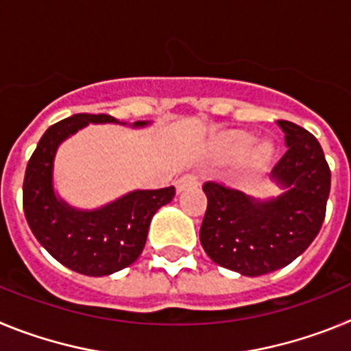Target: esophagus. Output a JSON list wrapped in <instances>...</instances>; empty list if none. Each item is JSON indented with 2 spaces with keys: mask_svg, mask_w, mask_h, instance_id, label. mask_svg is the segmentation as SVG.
I'll use <instances>...</instances> for the list:
<instances>
[{
  "mask_svg": "<svg viewBox=\"0 0 351 351\" xmlns=\"http://www.w3.org/2000/svg\"><path fill=\"white\" fill-rule=\"evenodd\" d=\"M197 182H198V178L195 176V173H184V176H181V178L176 181V188H178V191H182L186 190L188 186L197 184Z\"/></svg>",
  "mask_w": 351,
  "mask_h": 351,
  "instance_id": "34e87169",
  "label": "esophagus"
}]
</instances>
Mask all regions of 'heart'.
<instances>
[{
	"label": "heart",
	"instance_id": "obj_1",
	"mask_svg": "<svg viewBox=\"0 0 351 351\" xmlns=\"http://www.w3.org/2000/svg\"><path fill=\"white\" fill-rule=\"evenodd\" d=\"M226 153L234 154V156H244L253 145V137L247 135V133H232L223 141ZM271 153V145L269 144H260L255 151L256 160H265Z\"/></svg>",
	"mask_w": 351,
	"mask_h": 351
}]
</instances>
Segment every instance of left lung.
<instances>
[{
  "label": "left lung",
  "instance_id": "left-lung-1",
  "mask_svg": "<svg viewBox=\"0 0 351 351\" xmlns=\"http://www.w3.org/2000/svg\"><path fill=\"white\" fill-rule=\"evenodd\" d=\"M287 153L271 178L287 191L255 200L216 181L202 186L207 210L200 243L209 258L244 276L287 267L315 241L325 219L330 169L320 142L290 121H278Z\"/></svg>",
  "mask_w": 351,
  "mask_h": 351
}]
</instances>
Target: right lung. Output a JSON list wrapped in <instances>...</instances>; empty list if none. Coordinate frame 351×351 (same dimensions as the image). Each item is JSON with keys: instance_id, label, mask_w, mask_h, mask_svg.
I'll use <instances>...</instances> for the list:
<instances>
[{"instance_id": "add662e5", "label": "right lung", "mask_w": 351, "mask_h": 351, "mask_svg": "<svg viewBox=\"0 0 351 351\" xmlns=\"http://www.w3.org/2000/svg\"><path fill=\"white\" fill-rule=\"evenodd\" d=\"M89 123L119 121L107 114H73L52 125L27 161L23 206L31 232L58 262L79 274L108 276L141 256L149 223L160 207L172 200L176 188L135 190L95 210L75 209L56 197V151L64 138ZM145 125L147 121L133 123L135 128Z\"/></svg>"}]
</instances>
